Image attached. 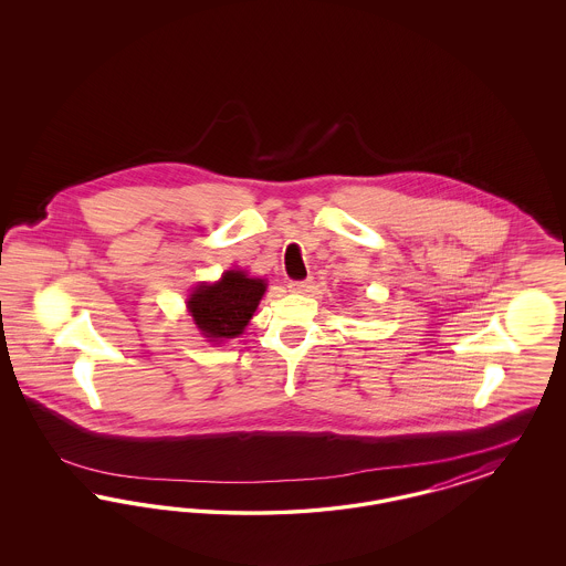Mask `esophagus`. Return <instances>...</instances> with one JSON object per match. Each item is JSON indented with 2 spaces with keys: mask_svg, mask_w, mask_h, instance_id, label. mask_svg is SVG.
<instances>
[{
  "mask_svg": "<svg viewBox=\"0 0 566 566\" xmlns=\"http://www.w3.org/2000/svg\"><path fill=\"white\" fill-rule=\"evenodd\" d=\"M310 280H293V282H289V291L291 293H307L310 291Z\"/></svg>",
  "mask_w": 566,
  "mask_h": 566,
  "instance_id": "34e87169",
  "label": "esophagus"
}]
</instances>
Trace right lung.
I'll return each mask as SVG.
<instances>
[{"mask_svg": "<svg viewBox=\"0 0 566 566\" xmlns=\"http://www.w3.org/2000/svg\"><path fill=\"white\" fill-rule=\"evenodd\" d=\"M265 289L268 284L261 277H248L245 271H224L214 284L201 282L195 286L187 307L201 335L220 344L242 335Z\"/></svg>", "mask_w": 566, "mask_h": 566, "instance_id": "right-lung-1", "label": "right lung"}]
</instances>
